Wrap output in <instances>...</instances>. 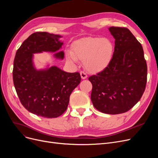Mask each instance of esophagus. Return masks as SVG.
Masks as SVG:
<instances>
[{
	"mask_svg": "<svg viewBox=\"0 0 158 158\" xmlns=\"http://www.w3.org/2000/svg\"><path fill=\"white\" fill-rule=\"evenodd\" d=\"M80 76H81V78H82V80L86 79V78H87V77H88V76H87L86 73H85V72H84V71L80 72Z\"/></svg>",
	"mask_w": 158,
	"mask_h": 158,
	"instance_id": "obj_1",
	"label": "esophagus"
}]
</instances>
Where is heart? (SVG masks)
Masks as SVG:
<instances>
[{
    "label": "heart",
    "instance_id": "1",
    "mask_svg": "<svg viewBox=\"0 0 158 158\" xmlns=\"http://www.w3.org/2000/svg\"><path fill=\"white\" fill-rule=\"evenodd\" d=\"M113 54V46L109 40L88 37L75 41L72 51L66 52V59L73 63H77L78 59L84 60L88 71L98 73L107 67Z\"/></svg>",
    "mask_w": 158,
    "mask_h": 158
}]
</instances>
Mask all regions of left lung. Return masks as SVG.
I'll return each mask as SVG.
<instances>
[{"mask_svg": "<svg viewBox=\"0 0 158 158\" xmlns=\"http://www.w3.org/2000/svg\"><path fill=\"white\" fill-rule=\"evenodd\" d=\"M109 30L115 40L111 63L88 79L95 108L116 114L128 111L140 99L146 88L147 65L142 46L130 30L118 27Z\"/></svg>", "mask_w": 158, "mask_h": 158, "instance_id": "obj_1", "label": "left lung"}]
</instances>
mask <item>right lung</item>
<instances>
[{
	"instance_id": "1",
	"label": "right lung",
	"mask_w": 158,
	"mask_h": 158,
	"mask_svg": "<svg viewBox=\"0 0 158 158\" xmlns=\"http://www.w3.org/2000/svg\"><path fill=\"white\" fill-rule=\"evenodd\" d=\"M63 36L47 32H35L18 49L14 60L13 82L22 106L37 116L56 118L67 109L70 95L80 83L78 73H70L56 66L37 69L33 54L54 52L57 59H64L60 51Z\"/></svg>"
}]
</instances>
